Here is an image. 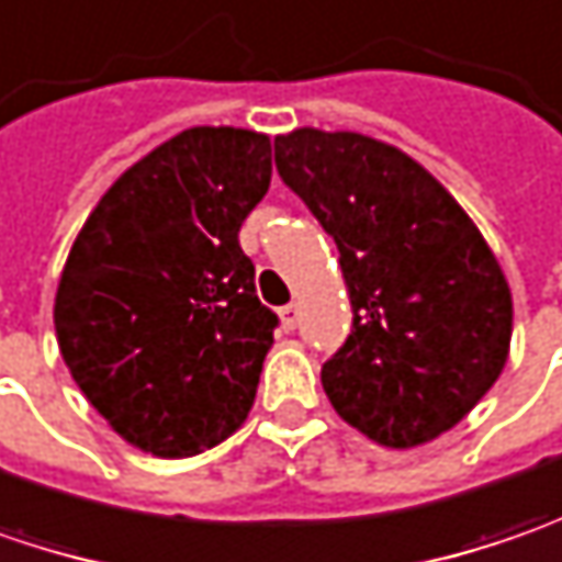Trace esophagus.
I'll use <instances>...</instances> for the list:
<instances>
[{"mask_svg": "<svg viewBox=\"0 0 562 562\" xmlns=\"http://www.w3.org/2000/svg\"><path fill=\"white\" fill-rule=\"evenodd\" d=\"M299 314H302V311H299V305H295V302H292V305L282 307L280 317H282V329H285V333H289V329L299 327Z\"/></svg>", "mask_w": 562, "mask_h": 562, "instance_id": "34e87169", "label": "esophagus"}]
</instances>
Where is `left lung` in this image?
Wrapping results in <instances>:
<instances>
[{"label": "left lung", "instance_id": "left-lung-1", "mask_svg": "<svg viewBox=\"0 0 562 562\" xmlns=\"http://www.w3.org/2000/svg\"><path fill=\"white\" fill-rule=\"evenodd\" d=\"M280 179L339 248L352 333L321 368L342 422L408 450L459 425L501 378L513 299L469 213L425 166L355 132L273 140Z\"/></svg>", "mask_w": 562, "mask_h": 562}]
</instances>
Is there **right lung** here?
<instances>
[{"label": "right lung", "instance_id": "add662e5", "mask_svg": "<svg viewBox=\"0 0 562 562\" xmlns=\"http://www.w3.org/2000/svg\"><path fill=\"white\" fill-rule=\"evenodd\" d=\"M270 172L267 135L188 128L112 184L71 245L53 307L61 358L144 452L210 450L255 405L280 317L238 229Z\"/></svg>", "mask_w": 562, "mask_h": 562}]
</instances>
